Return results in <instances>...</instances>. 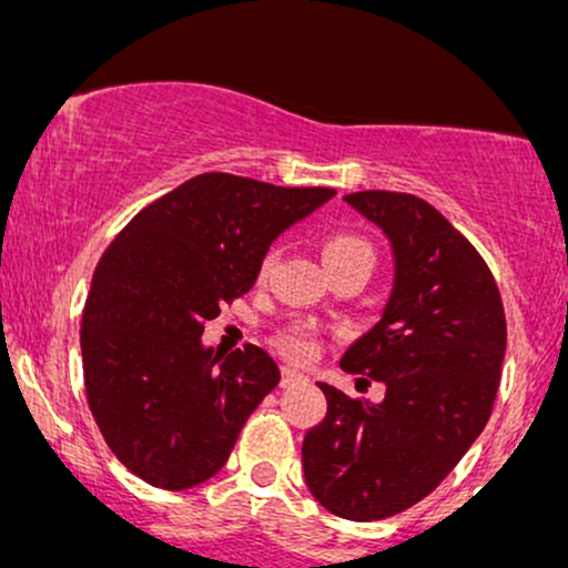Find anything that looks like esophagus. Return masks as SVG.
Returning <instances> with one entry per match:
<instances>
[{
    "label": "esophagus",
    "instance_id": "34e87169",
    "mask_svg": "<svg viewBox=\"0 0 568 568\" xmlns=\"http://www.w3.org/2000/svg\"><path fill=\"white\" fill-rule=\"evenodd\" d=\"M296 384H306V376L298 374V371H293V368L280 371V387L291 389V387H296Z\"/></svg>",
    "mask_w": 568,
    "mask_h": 568
}]
</instances>
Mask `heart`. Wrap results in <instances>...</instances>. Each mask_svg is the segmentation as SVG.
<instances>
[{
    "label": "heart",
    "instance_id": "heart-1",
    "mask_svg": "<svg viewBox=\"0 0 568 568\" xmlns=\"http://www.w3.org/2000/svg\"><path fill=\"white\" fill-rule=\"evenodd\" d=\"M321 256L328 272L363 270L368 275L371 266H374L376 253H374V245H371V240L363 237L361 232L338 230V232H331L328 237L323 240ZM275 258H277V251L275 247H270V251L262 256V262H258V280L270 275L272 266H275ZM275 347L293 363H312L317 357V352H321V336H317V331L312 328V325L296 323V325H288L285 331H280L275 336Z\"/></svg>",
    "mask_w": 568,
    "mask_h": 568
}]
</instances>
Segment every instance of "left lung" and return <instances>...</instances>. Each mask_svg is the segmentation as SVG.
Segmentation results:
<instances>
[{"mask_svg": "<svg viewBox=\"0 0 568 568\" xmlns=\"http://www.w3.org/2000/svg\"><path fill=\"white\" fill-rule=\"evenodd\" d=\"M344 200L393 243L395 288L338 366L387 393L374 406L321 384L328 410L304 435L302 462L325 510L366 524L433 494L484 433L507 323L484 256L429 202L384 189Z\"/></svg>", "mask_w": 568, "mask_h": 568, "instance_id": "8db88e82", "label": "left lung"}]
</instances>
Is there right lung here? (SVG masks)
<instances>
[{"label":"right lung","mask_w":568,"mask_h":568,"mask_svg":"<svg viewBox=\"0 0 568 568\" xmlns=\"http://www.w3.org/2000/svg\"><path fill=\"white\" fill-rule=\"evenodd\" d=\"M336 189L202 173L149 202L98 258L82 312L84 397L103 440L149 486L184 491L230 459L247 416L277 387L256 344H200L245 296L272 240Z\"/></svg>","instance_id":"obj_1"}]
</instances>
